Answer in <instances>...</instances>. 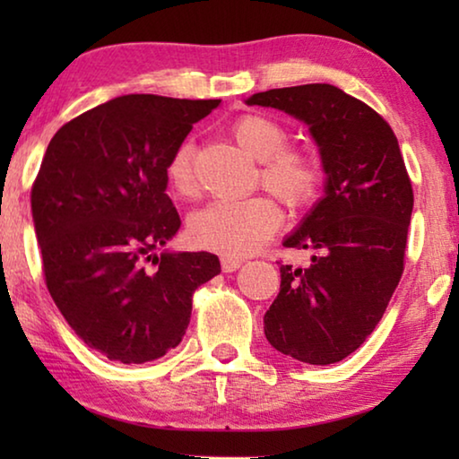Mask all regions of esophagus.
I'll return each mask as SVG.
<instances>
[{
    "label": "esophagus",
    "instance_id": "obj_1",
    "mask_svg": "<svg viewBox=\"0 0 459 459\" xmlns=\"http://www.w3.org/2000/svg\"><path fill=\"white\" fill-rule=\"evenodd\" d=\"M221 265H222L224 273H232V271H237L240 265H243V261L232 259V257H222L221 259Z\"/></svg>",
    "mask_w": 459,
    "mask_h": 459
}]
</instances>
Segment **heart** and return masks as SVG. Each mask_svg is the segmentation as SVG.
<instances>
[{
    "label": "heart",
    "instance_id": "heart-1",
    "mask_svg": "<svg viewBox=\"0 0 459 459\" xmlns=\"http://www.w3.org/2000/svg\"><path fill=\"white\" fill-rule=\"evenodd\" d=\"M232 135L253 158L261 161V182L290 208H304L322 188V166L306 150H290L287 131L265 115L247 113L232 123ZM194 145L186 139L169 153L166 180L178 196L194 198L198 192L194 176ZM281 224V212L269 196L216 200L190 219L192 243L224 257H247L267 243Z\"/></svg>",
    "mask_w": 459,
    "mask_h": 459
}]
</instances>
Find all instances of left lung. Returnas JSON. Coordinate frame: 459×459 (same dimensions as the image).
Masks as SVG:
<instances>
[{"mask_svg":"<svg viewBox=\"0 0 459 459\" xmlns=\"http://www.w3.org/2000/svg\"><path fill=\"white\" fill-rule=\"evenodd\" d=\"M247 105L307 123L328 174L325 196L283 243L314 248L312 265L279 267L265 336L299 362H340L377 328L405 269L413 186L399 142L375 108L333 84L271 89Z\"/></svg>","mask_w":459,"mask_h":459,"instance_id":"left-lung-1","label":"left lung"}]
</instances>
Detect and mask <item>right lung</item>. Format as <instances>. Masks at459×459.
Returning <instances> with one entry per match:
<instances>
[{"label": "right lung", "instance_id": "add662e5", "mask_svg": "<svg viewBox=\"0 0 459 459\" xmlns=\"http://www.w3.org/2000/svg\"><path fill=\"white\" fill-rule=\"evenodd\" d=\"M219 99L123 95L50 139L32 184L46 287L84 344L142 364L180 344L216 255L161 253L180 229L166 161Z\"/></svg>", "mask_w": 459, "mask_h": 459}]
</instances>
